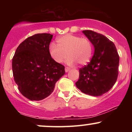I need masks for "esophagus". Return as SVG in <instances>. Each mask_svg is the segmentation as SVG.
Listing matches in <instances>:
<instances>
[{"label": "esophagus", "instance_id": "1", "mask_svg": "<svg viewBox=\"0 0 132 132\" xmlns=\"http://www.w3.org/2000/svg\"><path fill=\"white\" fill-rule=\"evenodd\" d=\"M69 70H70V68L68 67H65V72H68Z\"/></svg>", "mask_w": 132, "mask_h": 132}]
</instances>
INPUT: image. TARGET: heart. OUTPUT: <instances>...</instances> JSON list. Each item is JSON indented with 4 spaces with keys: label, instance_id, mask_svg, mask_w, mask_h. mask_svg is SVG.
<instances>
[{
    "label": "heart",
    "instance_id": "b5f03b06",
    "mask_svg": "<svg viewBox=\"0 0 132 132\" xmlns=\"http://www.w3.org/2000/svg\"><path fill=\"white\" fill-rule=\"evenodd\" d=\"M57 45L51 43L49 53L51 58L56 63H61L66 57V63L74 64H85L90 60L92 55V44L87 38H80L71 34L65 35L57 38ZM67 54H66V53Z\"/></svg>",
    "mask_w": 132,
    "mask_h": 132
}]
</instances>
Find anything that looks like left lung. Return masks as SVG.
Here are the masks:
<instances>
[{"mask_svg": "<svg viewBox=\"0 0 132 132\" xmlns=\"http://www.w3.org/2000/svg\"><path fill=\"white\" fill-rule=\"evenodd\" d=\"M94 47V53L87 66L79 69L76 86L86 94L99 96L116 83L119 73V56L112 42L92 30L82 31Z\"/></svg>", "mask_w": 132, "mask_h": 132, "instance_id": "1", "label": "left lung"}]
</instances>
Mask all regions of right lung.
Segmentation results:
<instances>
[{"instance_id":"1","label":"right lung","mask_w":132,"mask_h":132,"mask_svg":"<svg viewBox=\"0 0 132 132\" xmlns=\"http://www.w3.org/2000/svg\"><path fill=\"white\" fill-rule=\"evenodd\" d=\"M52 35L38 33L27 38L16 48L12 59L15 82L21 94L30 101L43 100L53 92L65 74L64 66L49 53Z\"/></svg>"}]
</instances>
